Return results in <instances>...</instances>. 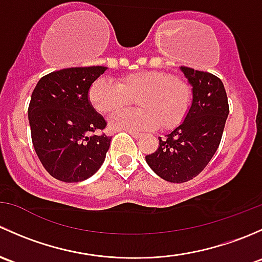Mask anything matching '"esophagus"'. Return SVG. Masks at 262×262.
Masks as SVG:
<instances>
[{"mask_svg": "<svg viewBox=\"0 0 262 262\" xmlns=\"http://www.w3.org/2000/svg\"><path fill=\"white\" fill-rule=\"evenodd\" d=\"M128 133L130 134V136L133 137V138H136V139L142 138V137H143V134H142V133H137V132H133V130H128Z\"/></svg>", "mask_w": 262, "mask_h": 262, "instance_id": "obj_1", "label": "esophagus"}]
</instances>
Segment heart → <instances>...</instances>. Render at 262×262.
Returning <instances> with one entry per match:
<instances>
[{"label":"heart","instance_id":"heart-1","mask_svg":"<svg viewBox=\"0 0 262 262\" xmlns=\"http://www.w3.org/2000/svg\"><path fill=\"white\" fill-rule=\"evenodd\" d=\"M89 101L100 114H113L130 105L138 109L121 112L110 118L118 130H162L179 126L186 118L191 104V89L180 76L162 71H139L118 78L116 83L99 77L89 89Z\"/></svg>","mask_w":262,"mask_h":262}]
</instances>
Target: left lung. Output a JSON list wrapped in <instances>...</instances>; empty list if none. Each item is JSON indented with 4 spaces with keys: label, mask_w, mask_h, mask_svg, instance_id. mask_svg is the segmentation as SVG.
I'll return each mask as SVG.
<instances>
[{
    "label": "left lung",
    "mask_w": 262,
    "mask_h": 262,
    "mask_svg": "<svg viewBox=\"0 0 262 262\" xmlns=\"http://www.w3.org/2000/svg\"><path fill=\"white\" fill-rule=\"evenodd\" d=\"M192 86V102L186 118L152 155L146 156L150 168L168 182H186L199 175L221 143L229 114L223 82L209 72L181 67Z\"/></svg>",
    "instance_id": "obj_1"
}]
</instances>
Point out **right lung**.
Listing matches in <instances>:
<instances>
[{
  "label": "right lung",
  "instance_id": "obj_1",
  "mask_svg": "<svg viewBox=\"0 0 262 262\" xmlns=\"http://www.w3.org/2000/svg\"><path fill=\"white\" fill-rule=\"evenodd\" d=\"M106 67H72L39 80L28 115L31 141L41 165L57 180L80 182L104 162L112 138L95 134L106 121L89 101V89Z\"/></svg>",
  "mask_w": 262,
  "mask_h": 262
}]
</instances>
